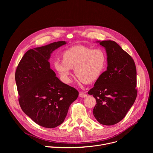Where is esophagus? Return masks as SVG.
Listing matches in <instances>:
<instances>
[{"instance_id": "esophagus-1", "label": "esophagus", "mask_w": 153, "mask_h": 153, "mask_svg": "<svg viewBox=\"0 0 153 153\" xmlns=\"http://www.w3.org/2000/svg\"><path fill=\"white\" fill-rule=\"evenodd\" d=\"M87 96V95L85 93H83V92H80L79 93V97H82V98H85Z\"/></svg>"}]
</instances>
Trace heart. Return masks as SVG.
<instances>
[{
  "label": "heart",
  "mask_w": 153,
  "mask_h": 153,
  "mask_svg": "<svg viewBox=\"0 0 153 153\" xmlns=\"http://www.w3.org/2000/svg\"><path fill=\"white\" fill-rule=\"evenodd\" d=\"M62 57L63 60H56L53 66L61 80L65 83L71 82L72 69L79 82H95L103 73L106 62L103 50L84 46L71 47L63 52Z\"/></svg>",
  "instance_id": "obj_1"
}]
</instances>
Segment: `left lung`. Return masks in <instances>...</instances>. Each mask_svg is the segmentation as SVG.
I'll return each instance as SVG.
<instances>
[{
  "instance_id": "left-lung-1",
  "label": "left lung",
  "mask_w": 153,
  "mask_h": 153,
  "mask_svg": "<svg viewBox=\"0 0 153 153\" xmlns=\"http://www.w3.org/2000/svg\"><path fill=\"white\" fill-rule=\"evenodd\" d=\"M96 42L106 50L108 66L88 94L96 100L93 109L96 119L100 124L113 125L125 117L136 99V65L116 42Z\"/></svg>"
}]
</instances>
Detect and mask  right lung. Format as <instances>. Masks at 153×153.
<instances>
[{
    "mask_svg": "<svg viewBox=\"0 0 153 153\" xmlns=\"http://www.w3.org/2000/svg\"><path fill=\"white\" fill-rule=\"evenodd\" d=\"M67 43L59 41L28 50L15 73L22 110L35 123L48 128L62 124L79 92L60 81L50 68L52 53Z\"/></svg>",
    "mask_w": 153,
    "mask_h": 153,
    "instance_id": "obj_1",
    "label": "right lung"
}]
</instances>
